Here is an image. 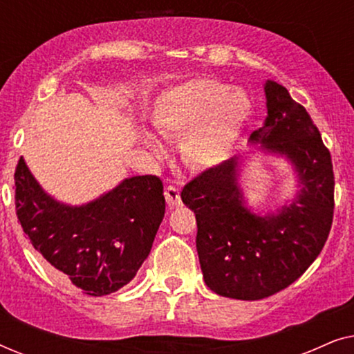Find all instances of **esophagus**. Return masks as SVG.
<instances>
[{
	"label": "esophagus",
	"instance_id": "esophagus-1",
	"mask_svg": "<svg viewBox=\"0 0 354 354\" xmlns=\"http://www.w3.org/2000/svg\"><path fill=\"white\" fill-rule=\"evenodd\" d=\"M164 196H166V201L169 206H178L182 203L180 192H178V188L174 185L166 187V190H164Z\"/></svg>",
	"mask_w": 354,
	"mask_h": 354
}]
</instances>
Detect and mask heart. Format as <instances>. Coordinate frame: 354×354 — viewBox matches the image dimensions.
I'll list each match as a JSON object with an SVG mask.
<instances>
[{"label": "heart", "mask_w": 354, "mask_h": 354, "mask_svg": "<svg viewBox=\"0 0 354 354\" xmlns=\"http://www.w3.org/2000/svg\"><path fill=\"white\" fill-rule=\"evenodd\" d=\"M251 101L241 88L211 77H196L164 91L154 103L153 125L166 140H185L187 167L205 171L219 166L234 151L251 115ZM158 154L161 145L151 142Z\"/></svg>", "instance_id": "b5f03b06"}]
</instances>
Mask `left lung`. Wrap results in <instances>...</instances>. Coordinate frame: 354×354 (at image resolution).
<instances>
[{"label":"left lung","mask_w":354,"mask_h":354,"mask_svg":"<svg viewBox=\"0 0 354 354\" xmlns=\"http://www.w3.org/2000/svg\"><path fill=\"white\" fill-rule=\"evenodd\" d=\"M264 91L268 118L250 140L293 164L297 198L275 214L251 212L239 187V156L201 172L180 193L196 216V251L206 285L235 299H263L301 277L322 251L333 221L330 151L285 86L268 80Z\"/></svg>","instance_id":"8db88e82"}]
</instances>
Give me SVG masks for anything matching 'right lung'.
I'll list each match as a JSON object with an SVG mask.
<instances>
[{"label": "right lung", "mask_w": 354, "mask_h": 354, "mask_svg": "<svg viewBox=\"0 0 354 354\" xmlns=\"http://www.w3.org/2000/svg\"><path fill=\"white\" fill-rule=\"evenodd\" d=\"M14 182L24 234L61 279L90 297L118 292L137 275L166 211L156 176L125 178L82 206L62 205L43 192L22 158Z\"/></svg>", "instance_id": "1"}]
</instances>
